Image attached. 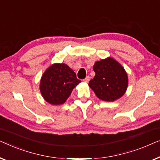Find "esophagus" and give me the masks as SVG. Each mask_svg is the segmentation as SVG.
I'll use <instances>...</instances> for the list:
<instances>
[{"instance_id": "esophagus-1", "label": "esophagus", "mask_w": 160, "mask_h": 160, "mask_svg": "<svg viewBox=\"0 0 160 160\" xmlns=\"http://www.w3.org/2000/svg\"><path fill=\"white\" fill-rule=\"evenodd\" d=\"M89 80H90V77H89V76H87V77L85 78L84 80H83V81H84V82H88Z\"/></svg>"}]
</instances>
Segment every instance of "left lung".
<instances>
[{
    "instance_id": "1",
    "label": "left lung",
    "mask_w": 160,
    "mask_h": 160,
    "mask_svg": "<svg viewBox=\"0 0 160 160\" xmlns=\"http://www.w3.org/2000/svg\"><path fill=\"white\" fill-rule=\"evenodd\" d=\"M96 75L90 80L89 87L96 96L105 102H114L124 95L128 84L125 70L113 58L98 61L93 65Z\"/></svg>"
}]
</instances>
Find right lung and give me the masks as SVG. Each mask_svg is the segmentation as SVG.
I'll return each instance as SVG.
<instances>
[{"instance_id":"obj_1","label":"right lung","mask_w":160,"mask_h":160,"mask_svg":"<svg viewBox=\"0 0 160 160\" xmlns=\"http://www.w3.org/2000/svg\"><path fill=\"white\" fill-rule=\"evenodd\" d=\"M80 82L76 74L68 65L56 63L48 67L42 75L40 91L47 102L53 105L64 103Z\"/></svg>"}]
</instances>
